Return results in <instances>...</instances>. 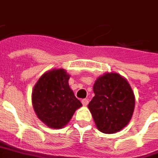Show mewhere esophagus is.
I'll return each mask as SVG.
<instances>
[{"label": "esophagus", "mask_w": 158, "mask_h": 158, "mask_svg": "<svg viewBox=\"0 0 158 158\" xmlns=\"http://www.w3.org/2000/svg\"><path fill=\"white\" fill-rule=\"evenodd\" d=\"M81 103H82L83 106H87L88 104V100L87 98H84V99L81 100Z\"/></svg>", "instance_id": "1"}]
</instances>
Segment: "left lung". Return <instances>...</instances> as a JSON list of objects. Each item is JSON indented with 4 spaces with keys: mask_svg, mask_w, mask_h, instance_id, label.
<instances>
[{
    "mask_svg": "<svg viewBox=\"0 0 158 158\" xmlns=\"http://www.w3.org/2000/svg\"><path fill=\"white\" fill-rule=\"evenodd\" d=\"M95 96L88 104L96 127L114 134L126 126L134 113L135 98L131 85L116 72H106L93 85Z\"/></svg>",
    "mask_w": 158,
    "mask_h": 158,
    "instance_id": "left-lung-1",
    "label": "left lung"
}]
</instances>
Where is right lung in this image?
Masks as SVG:
<instances>
[{"instance_id": "obj_1", "label": "right lung", "mask_w": 158, "mask_h": 158, "mask_svg": "<svg viewBox=\"0 0 158 158\" xmlns=\"http://www.w3.org/2000/svg\"><path fill=\"white\" fill-rule=\"evenodd\" d=\"M70 75L62 68L46 71L34 85L32 103L38 118L49 128L61 129L82 104L69 86Z\"/></svg>"}]
</instances>
